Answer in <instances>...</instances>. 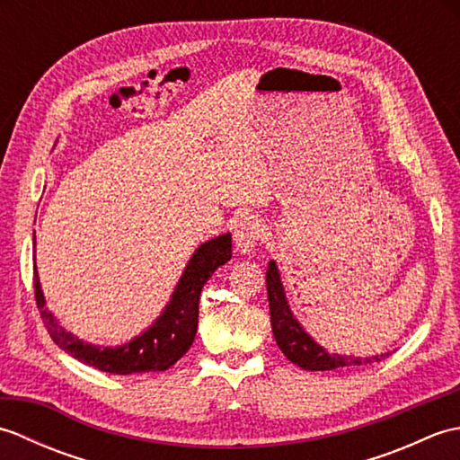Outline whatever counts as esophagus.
I'll return each mask as SVG.
<instances>
[{
  "instance_id": "obj_1",
  "label": "esophagus",
  "mask_w": 460,
  "mask_h": 460,
  "mask_svg": "<svg viewBox=\"0 0 460 460\" xmlns=\"http://www.w3.org/2000/svg\"><path fill=\"white\" fill-rule=\"evenodd\" d=\"M262 233H265V227L262 223L255 217V215H247L243 217L237 225L235 231H233V239H235V247L243 255H247L252 249H255L257 243L262 239Z\"/></svg>"
}]
</instances>
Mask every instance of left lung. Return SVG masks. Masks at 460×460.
<instances>
[{"label":"left lung","instance_id":"8db88e82","mask_svg":"<svg viewBox=\"0 0 460 460\" xmlns=\"http://www.w3.org/2000/svg\"><path fill=\"white\" fill-rule=\"evenodd\" d=\"M267 295H269V308H270V326L272 334L279 348L282 349L292 364H296L302 369L308 371H326V369H340L348 366H367L376 364V361L385 359L389 354L371 356V358H349V356H338L328 354V351L318 346L305 330L300 328L296 318L287 305L285 290H282L280 275L277 269V262L270 261L267 269Z\"/></svg>","mask_w":460,"mask_h":460}]
</instances>
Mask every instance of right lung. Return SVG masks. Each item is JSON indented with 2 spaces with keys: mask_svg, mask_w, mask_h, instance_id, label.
Wrapping results in <instances>:
<instances>
[{
  "mask_svg": "<svg viewBox=\"0 0 460 460\" xmlns=\"http://www.w3.org/2000/svg\"><path fill=\"white\" fill-rule=\"evenodd\" d=\"M231 259V235L211 239L193 252L191 261L185 267L183 275L175 287L170 305L162 316L142 336L119 348H101L84 344L75 338L71 332L58 326L55 316L45 308V298L39 285L37 267L33 265L35 302L41 312L43 324L55 344L65 349L68 356L76 358L83 364L96 367L109 374L130 376L142 371H164L172 367L193 344L199 318V296L205 282L209 280L217 267Z\"/></svg>",
  "mask_w": 460,
  "mask_h": 460,
  "instance_id": "obj_1",
  "label": "right lung"
}]
</instances>
